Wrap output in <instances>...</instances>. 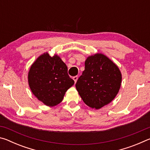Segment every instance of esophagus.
Returning <instances> with one entry per match:
<instances>
[{
	"instance_id": "esophagus-1",
	"label": "esophagus",
	"mask_w": 150,
	"mask_h": 150,
	"mask_svg": "<svg viewBox=\"0 0 150 150\" xmlns=\"http://www.w3.org/2000/svg\"><path fill=\"white\" fill-rule=\"evenodd\" d=\"M73 79L74 80L75 83H76V82H77V79H78V77H77V76H75V77H73Z\"/></svg>"
}]
</instances>
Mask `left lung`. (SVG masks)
<instances>
[{"instance_id":"8db88e82","label":"left lung","mask_w":150,"mask_h":150,"mask_svg":"<svg viewBox=\"0 0 150 150\" xmlns=\"http://www.w3.org/2000/svg\"><path fill=\"white\" fill-rule=\"evenodd\" d=\"M122 83V73L117 65L103 54L88 56L85 70L75 87L83 102L91 108L100 109L114 100Z\"/></svg>"}]
</instances>
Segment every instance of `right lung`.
<instances>
[{"label":"right lung","instance_id":"obj_1","mask_svg":"<svg viewBox=\"0 0 150 150\" xmlns=\"http://www.w3.org/2000/svg\"><path fill=\"white\" fill-rule=\"evenodd\" d=\"M28 85L35 97L50 107L63 100L74 81L67 73V67L59 55L44 53L35 59L28 75Z\"/></svg>","mask_w":150,"mask_h":150}]
</instances>
